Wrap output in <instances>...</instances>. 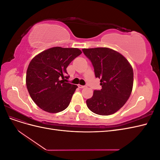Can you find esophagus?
<instances>
[{"label":"esophagus","mask_w":160,"mask_h":160,"mask_svg":"<svg viewBox=\"0 0 160 160\" xmlns=\"http://www.w3.org/2000/svg\"><path fill=\"white\" fill-rule=\"evenodd\" d=\"M78 87H79V88H81V89H83V88H85V85H78Z\"/></svg>","instance_id":"obj_1"}]
</instances>
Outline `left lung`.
I'll list each match as a JSON object with an SVG mask.
<instances>
[{"instance_id":"1","label":"left lung","mask_w":160,"mask_h":160,"mask_svg":"<svg viewBox=\"0 0 160 160\" xmlns=\"http://www.w3.org/2000/svg\"><path fill=\"white\" fill-rule=\"evenodd\" d=\"M91 61L95 75L100 80L101 90H95L86 101L96 114L109 115L117 112L129 98L133 85L132 65L121 53L108 47L82 49Z\"/></svg>"}]
</instances>
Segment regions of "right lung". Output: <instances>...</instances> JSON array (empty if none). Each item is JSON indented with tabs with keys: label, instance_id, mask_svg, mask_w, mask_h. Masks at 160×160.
Listing matches in <instances>:
<instances>
[{
	"label": "right lung",
	"instance_id": "obj_1",
	"mask_svg": "<svg viewBox=\"0 0 160 160\" xmlns=\"http://www.w3.org/2000/svg\"><path fill=\"white\" fill-rule=\"evenodd\" d=\"M82 53L77 48L55 47L38 53L27 68L26 85L31 99L48 113H58L68 107L76 85L69 83L67 67Z\"/></svg>",
	"mask_w": 160,
	"mask_h": 160
}]
</instances>
